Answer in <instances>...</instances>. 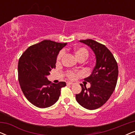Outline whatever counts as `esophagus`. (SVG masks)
Here are the masks:
<instances>
[{
  "instance_id": "1",
  "label": "esophagus",
  "mask_w": 135,
  "mask_h": 135,
  "mask_svg": "<svg viewBox=\"0 0 135 135\" xmlns=\"http://www.w3.org/2000/svg\"><path fill=\"white\" fill-rule=\"evenodd\" d=\"M67 84H68V85H73L74 83L71 82H67Z\"/></svg>"
}]
</instances>
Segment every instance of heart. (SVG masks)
<instances>
[{
	"label": "heart",
	"instance_id": "b5f03b06",
	"mask_svg": "<svg viewBox=\"0 0 135 135\" xmlns=\"http://www.w3.org/2000/svg\"><path fill=\"white\" fill-rule=\"evenodd\" d=\"M64 51L62 50L60 51V53H59L58 57H57V61H60L61 60L62 56H64ZM75 55H76L77 58L80 60L81 58H85L88 56V51L85 49L84 48H80V49H78L76 50L75 51ZM79 73H74V72H69L68 74V77H69V79H74L76 78L78 75Z\"/></svg>",
	"mask_w": 135,
	"mask_h": 135
}]
</instances>
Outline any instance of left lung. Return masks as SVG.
<instances>
[{
    "instance_id": "1",
    "label": "left lung",
    "mask_w": 135,
    "mask_h": 135,
    "mask_svg": "<svg viewBox=\"0 0 135 135\" xmlns=\"http://www.w3.org/2000/svg\"><path fill=\"white\" fill-rule=\"evenodd\" d=\"M91 49L95 55L96 64L91 75L84 80L90 88L80 84L82 91L75 95L77 103L84 108L93 110L105 104L115 90L118 66L113 55L106 46L91 39L79 40Z\"/></svg>"
}]
</instances>
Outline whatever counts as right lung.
<instances>
[{"label": "right lung", "mask_w": 135, "mask_h": 135, "mask_svg": "<svg viewBox=\"0 0 135 135\" xmlns=\"http://www.w3.org/2000/svg\"><path fill=\"white\" fill-rule=\"evenodd\" d=\"M67 43L44 40L29 47L18 61V80L25 97L35 106L46 108L58 100L66 82H51L47 79L56 68L57 56Z\"/></svg>", "instance_id": "right-lung-1"}]
</instances>
